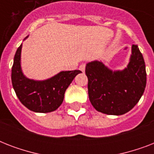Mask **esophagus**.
I'll list each match as a JSON object with an SVG mask.
<instances>
[{
    "label": "esophagus",
    "mask_w": 154,
    "mask_h": 154,
    "mask_svg": "<svg viewBox=\"0 0 154 154\" xmlns=\"http://www.w3.org/2000/svg\"><path fill=\"white\" fill-rule=\"evenodd\" d=\"M79 69L82 71V72H85V64H82V65L79 66Z\"/></svg>",
    "instance_id": "34e87169"
}]
</instances>
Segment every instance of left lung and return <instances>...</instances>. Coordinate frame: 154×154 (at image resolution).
<instances>
[{"instance_id":"8db88e82","label":"left lung","mask_w":154,"mask_h":154,"mask_svg":"<svg viewBox=\"0 0 154 154\" xmlns=\"http://www.w3.org/2000/svg\"><path fill=\"white\" fill-rule=\"evenodd\" d=\"M89 101L95 109L108 115H122L137 105L146 85L143 56L136 45L127 67L112 71L101 61L94 60L85 66Z\"/></svg>"}]
</instances>
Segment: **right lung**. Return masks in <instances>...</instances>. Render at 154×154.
Instances as JSON below:
<instances>
[{
  "mask_svg": "<svg viewBox=\"0 0 154 154\" xmlns=\"http://www.w3.org/2000/svg\"><path fill=\"white\" fill-rule=\"evenodd\" d=\"M21 48L22 44L16 52L12 67L11 78L14 91L20 102L31 111L53 112L62 104L65 90L74 77L82 72L80 70L61 71L44 81L29 79L23 74L20 67Z\"/></svg>",
  "mask_w": 154,
  "mask_h": 154,
  "instance_id": "add662e5",
  "label": "right lung"
}]
</instances>
